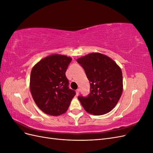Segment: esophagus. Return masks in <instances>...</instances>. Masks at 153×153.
Instances as JSON below:
<instances>
[{
	"mask_svg": "<svg viewBox=\"0 0 153 153\" xmlns=\"http://www.w3.org/2000/svg\"><path fill=\"white\" fill-rule=\"evenodd\" d=\"M79 92H80V89H76V95L79 94Z\"/></svg>",
	"mask_w": 153,
	"mask_h": 153,
	"instance_id": "34e87169",
	"label": "esophagus"
}]
</instances>
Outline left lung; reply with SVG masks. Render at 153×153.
Returning a JSON list of instances; mask_svg holds the SVG:
<instances>
[{"label":"left lung","instance_id":"8db88e82","mask_svg":"<svg viewBox=\"0 0 153 153\" xmlns=\"http://www.w3.org/2000/svg\"><path fill=\"white\" fill-rule=\"evenodd\" d=\"M85 70L90 83V93L79 96L83 107L94 115H103L112 110L121 98L123 73L112 59L100 53H91L76 60Z\"/></svg>","mask_w":153,"mask_h":153}]
</instances>
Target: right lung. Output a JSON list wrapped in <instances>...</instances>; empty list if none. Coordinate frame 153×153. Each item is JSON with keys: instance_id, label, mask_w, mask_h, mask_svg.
Here are the masks:
<instances>
[{"instance_id": "1", "label": "right lung", "mask_w": 153, "mask_h": 153, "mask_svg": "<svg viewBox=\"0 0 153 153\" xmlns=\"http://www.w3.org/2000/svg\"><path fill=\"white\" fill-rule=\"evenodd\" d=\"M72 59L53 54L41 60L32 69L30 90L34 102L45 114L65 113L76 92L69 89L66 71Z\"/></svg>"}]
</instances>
